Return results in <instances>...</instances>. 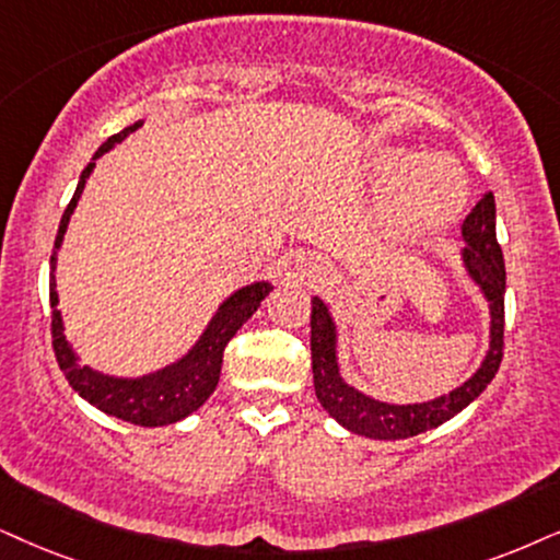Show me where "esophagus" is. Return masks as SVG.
<instances>
[{
    "label": "esophagus",
    "mask_w": 560,
    "mask_h": 560,
    "mask_svg": "<svg viewBox=\"0 0 560 560\" xmlns=\"http://www.w3.org/2000/svg\"><path fill=\"white\" fill-rule=\"evenodd\" d=\"M317 276H320V279H325V268L317 266Z\"/></svg>",
    "instance_id": "esophagus-1"
}]
</instances>
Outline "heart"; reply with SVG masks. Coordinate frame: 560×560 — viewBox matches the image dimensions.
<instances>
[{
	"mask_svg": "<svg viewBox=\"0 0 560 560\" xmlns=\"http://www.w3.org/2000/svg\"><path fill=\"white\" fill-rule=\"evenodd\" d=\"M380 175L395 183L390 222L406 237H429L447 230L468 198V180L455 160L444 154L416 158L408 150H387Z\"/></svg>",
	"mask_w": 560,
	"mask_h": 560,
	"instance_id": "b5f03b06",
	"label": "heart"
}]
</instances>
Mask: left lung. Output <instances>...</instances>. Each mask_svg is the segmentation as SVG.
<instances>
[{
    "label": "left lung",
    "instance_id": "1",
    "mask_svg": "<svg viewBox=\"0 0 560 560\" xmlns=\"http://www.w3.org/2000/svg\"><path fill=\"white\" fill-rule=\"evenodd\" d=\"M463 240L468 245L463 250V264L491 304V346H488L480 370L465 385L442 398L416 402V406H390V402H380L346 385L336 362V325H332L325 302L317 296L313 300L310 349H313L315 395L332 419L353 434L370 439H408L423 434L470 406L486 390L488 382L497 377L501 357H504L506 268L497 240V201H493L491 190L465 217Z\"/></svg>",
    "mask_w": 560,
    "mask_h": 560
}]
</instances>
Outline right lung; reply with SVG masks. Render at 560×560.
Here are the masks:
<instances>
[{
  "label": "right lung",
  "instance_id": "right-lung-1",
  "mask_svg": "<svg viewBox=\"0 0 560 560\" xmlns=\"http://www.w3.org/2000/svg\"><path fill=\"white\" fill-rule=\"evenodd\" d=\"M141 126L133 124L129 129L113 133V137L101 144V150L92 154V162L82 170L80 183L69 201V207L63 209L59 232H56L54 247L59 250L63 232H67L69 217L80 201L84 183H88L95 160L103 158L105 152L113 150L118 141L129 137L131 131H137ZM54 268H56V253L51 256V281H48V296H51V338H54V353L56 362H59L63 377L69 380V385L82 395L84 400L92 402L95 408H101L103 413L116 416V419L137 423V427H167L186 419L188 413H194L196 408H201L211 393H214L219 372H222V357L224 346L232 341V336L243 328V323L260 307V302L266 300V294L271 292L268 281H258V284L237 289L230 300L222 302V307L217 310V315L211 317L209 328L203 330V336L198 338V343L190 349L180 362L165 366V370L147 374V377H108L90 366H82L77 362V353L72 346L63 338V325L61 313L56 310L59 304V294H56V281H54Z\"/></svg>",
  "mask_w": 560,
  "mask_h": 560
}]
</instances>
